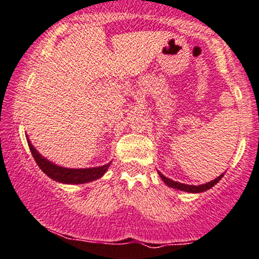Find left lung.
<instances>
[{
    "instance_id": "8db88e82",
    "label": "left lung",
    "mask_w": 259,
    "mask_h": 259,
    "mask_svg": "<svg viewBox=\"0 0 259 259\" xmlns=\"http://www.w3.org/2000/svg\"><path fill=\"white\" fill-rule=\"evenodd\" d=\"M158 175H159V177H161V180L163 181V182L166 183L167 186H169V187L176 188V189H180V191L189 192V193H201V192L207 191V189L212 188L213 186L217 185V183L220 182L221 180H222V177H223V175H225V173H223V175H221V176H218V177L215 178V180L210 181V182L204 183V185H201V186H191V185H185V183L175 182V181H172V180H169V178L164 177V176L162 175L161 172H158Z\"/></svg>"
}]
</instances>
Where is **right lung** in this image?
Masks as SVG:
<instances>
[{
  "mask_svg": "<svg viewBox=\"0 0 259 259\" xmlns=\"http://www.w3.org/2000/svg\"><path fill=\"white\" fill-rule=\"evenodd\" d=\"M27 142L34 161L38 164L39 168L44 170V173H46L53 181L66 183V185H81V183L92 182V181L98 180V178L105 175L106 170L108 169L111 164L110 162V163L105 164V166L93 167V168H65V167L57 166V164L52 163L49 159L42 157L37 152V149L33 147V145L30 142L28 138Z\"/></svg>",
  "mask_w": 259,
  "mask_h": 259,
  "instance_id": "obj_1",
  "label": "right lung"
}]
</instances>
